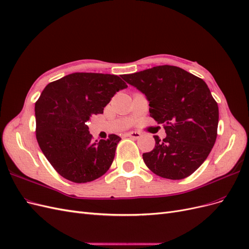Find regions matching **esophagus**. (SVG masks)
<instances>
[{
  "mask_svg": "<svg viewBox=\"0 0 249 249\" xmlns=\"http://www.w3.org/2000/svg\"><path fill=\"white\" fill-rule=\"evenodd\" d=\"M126 136L131 137L133 139H138V138H140L141 134L139 132H130V133H126Z\"/></svg>",
  "mask_w": 249,
  "mask_h": 249,
  "instance_id": "obj_1",
  "label": "esophagus"
}]
</instances>
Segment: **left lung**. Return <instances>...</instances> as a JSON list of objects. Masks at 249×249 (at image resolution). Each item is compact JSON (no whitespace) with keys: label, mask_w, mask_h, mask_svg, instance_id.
I'll list each match as a JSON object with an SVG mask.
<instances>
[{"label":"left lung","mask_w":249,"mask_h":249,"mask_svg":"<svg viewBox=\"0 0 249 249\" xmlns=\"http://www.w3.org/2000/svg\"><path fill=\"white\" fill-rule=\"evenodd\" d=\"M123 79L145 94L150 117L166 133L163 140L154 136V149L142 155L146 166L164 178L191 176L217 137L219 111L206 82L172 65L124 74Z\"/></svg>","instance_id":"left-lung-1"}]
</instances>
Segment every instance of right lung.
<instances>
[{
	"label": "right lung",
	"instance_id": "add662e5",
	"mask_svg": "<svg viewBox=\"0 0 249 249\" xmlns=\"http://www.w3.org/2000/svg\"><path fill=\"white\" fill-rule=\"evenodd\" d=\"M126 87L115 74L74 72L43 89L35 103L36 139L60 176L87 183L108 171L122 138L111 134L107 140L92 141L86 123Z\"/></svg>",
	"mask_w": 249,
	"mask_h": 249
}]
</instances>
